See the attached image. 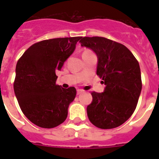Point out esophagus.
<instances>
[{
    "label": "esophagus",
    "instance_id": "esophagus-1",
    "mask_svg": "<svg viewBox=\"0 0 159 159\" xmlns=\"http://www.w3.org/2000/svg\"><path fill=\"white\" fill-rule=\"evenodd\" d=\"M83 92H84V91H83V90H82V89L77 90V95L82 94V93H83Z\"/></svg>",
    "mask_w": 159,
    "mask_h": 159
}]
</instances>
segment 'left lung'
<instances>
[{"mask_svg":"<svg viewBox=\"0 0 159 159\" xmlns=\"http://www.w3.org/2000/svg\"><path fill=\"white\" fill-rule=\"evenodd\" d=\"M79 42L97 54V74L106 85L103 92L92 93L88 119L100 129L116 128L132 116L138 103L142 90L139 64L125 46L108 39L83 37Z\"/></svg>","mask_w":159,"mask_h":159,"instance_id":"8db88e82","label":"left lung"}]
</instances>
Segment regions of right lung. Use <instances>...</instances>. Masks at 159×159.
Instances as JSON below:
<instances>
[{
    "label": "right lung",
    "mask_w": 159,
    "mask_h": 159,
    "mask_svg": "<svg viewBox=\"0 0 159 159\" xmlns=\"http://www.w3.org/2000/svg\"><path fill=\"white\" fill-rule=\"evenodd\" d=\"M82 37L51 39L31 45L18 60L14 91L24 115L41 128L64 122L77 91L56 85V72L72 54Z\"/></svg>",
    "instance_id": "1"
}]
</instances>
